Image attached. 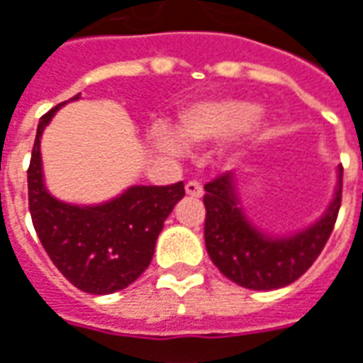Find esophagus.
<instances>
[{"mask_svg":"<svg viewBox=\"0 0 363 363\" xmlns=\"http://www.w3.org/2000/svg\"><path fill=\"white\" fill-rule=\"evenodd\" d=\"M184 190H186V194H190V196H202V194H204V189H202V184L198 181L186 182Z\"/></svg>","mask_w":363,"mask_h":363,"instance_id":"obj_1","label":"esophagus"}]
</instances>
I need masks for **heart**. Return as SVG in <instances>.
Returning a JSON list of instances; mask_svg holds the SVG:
<instances>
[{
	"label": "heart",
	"instance_id": "heart-1",
	"mask_svg": "<svg viewBox=\"0 0 363 363\" xmlns=\"http://www.w3.org/2000/svg\"><path fill=\"white\" fill-rule=\"evenodd\" d=\"M260 114L257 104L241 99H216L190 104L179 114V135L165 124L151 128V142L157 150L181 155L186 145H206L220 142L243 128L259 124Z\"/></svg>",
	"mask_w": 363,
	"mask_h": 363
}]
</instances>
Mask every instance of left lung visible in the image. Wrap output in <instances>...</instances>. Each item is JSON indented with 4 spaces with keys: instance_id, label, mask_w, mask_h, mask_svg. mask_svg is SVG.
<instances>
[{
    "instance_id": "8db88e82",
    "label": "left lung",
    "mask_w": 363,
    "mask_h": 363,
    "mask_svg": "<svg viewBox=\"0 0 363 363\" xmlns=\"http://www.w3.org/2000/svg\"><path fill=\"white\" fill-rule=\"evenodd\" d=\"M204 190V239L213 264L243 288L278 289L303 276L327 245L340 210L342 167L335 198L323 218L289 237H270L247 220L231 171L216 177Z\"/></svg>"
}]
</instances>
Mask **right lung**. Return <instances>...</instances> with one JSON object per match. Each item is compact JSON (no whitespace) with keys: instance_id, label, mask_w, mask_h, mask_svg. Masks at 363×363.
Listing matches in <instances>:
<instances>
[{"instance_id":"1","label":"right lung","mask_w":363,"mask_h":363,"mask_svg":"<svg viewBox=\"0 0 363 363\" xmlns=\"http://www.w3.org/2000/svg\"><path fill=\"white\" fill-rule=\"evenodd\" d=\"M79 95L69 101H77ZM66 103L46 112L36 128L27 171L28 210L44 251L75 288L93 296L114 294L150 267L155 241L167 216L184 196V184L130 186L96 206L66 204L52 196L44 186L40 138Z\"/></svg>"}]
</instances>
